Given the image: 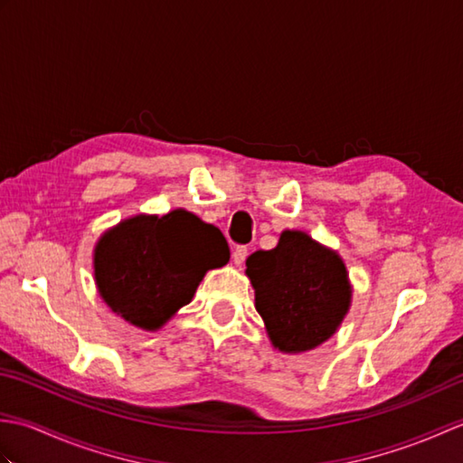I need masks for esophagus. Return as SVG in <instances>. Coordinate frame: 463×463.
I'll return each instance as SVG.
<instances>
[{"instance_id": "34e87169", "label": "esophagus", "mask_w": 463, "mask_h": 463, "mask_svg": "<svg viewBox=\"0 0 463 463\" xmlns=\"http://www.w3.org/2000/svg\"><path fill=\"white\" fill-rule=\"evenodd\" d=\"M249 257V249L247 247H237L232 250V262L237 264V267H242V262H244V259Z\"/></svg>"}]
</instances>
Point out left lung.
<instances>
[{
  "label": "left lung",
  "mask_w": 463,
  "mask_h": 463,
  "mask_svg": "<svg viewBox=\"0 0 463 463\" xmlns=\"http://www.w3.org/2000/svg\"><path fill=\"white\" fill-rule=\"evenodd\" d=\"M247 277L270 344L284 354L320 346L350 310L346 264L304 231H282L277 247L252 252Z\"/></svg>",
  "instance_id": "left-lung-1"
}]
</instances>
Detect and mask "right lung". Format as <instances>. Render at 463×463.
Masks as SVG:
<instances>
[{"label": "right lung", "mask_w": 463, "mask_h": 463, "mask_svg": "<svg viewBox=\"0 0 463 463\" xmlns=\"http://www.w3.org/2000/svg\"><path fill=\"white\" fill-rule=\"evenodd\" d=\"M231 259L216 226L175 209L135 214L105 231L93 250L103 302L133 326L155 332L189 304L204 274Z\"/></svg>", "instance_id": "add662e5"}]
</instances>
